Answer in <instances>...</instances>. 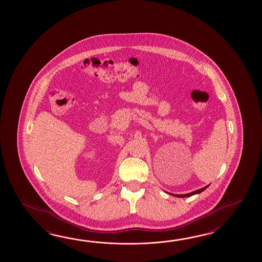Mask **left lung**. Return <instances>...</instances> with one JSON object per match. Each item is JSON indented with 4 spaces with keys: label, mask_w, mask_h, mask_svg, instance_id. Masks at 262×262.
I'll list each match as a JSON object with an SVG mask.
<instances>
[{
    "label": "left lung",
    "mask_w": 262,
    "mask_h": 262,
    "mask_svg": "<svg viewBox=\"0 0 262 262\" xmlns=\"http://www.w3.org/2000/svg\"><path fill=\"white\" fill-rule=\"evenodd\" d=\"M209 185H207L205 187H203V188H201L200 190H196V191H194V192H192V193H189V194H185V195H175V196H177V198H186V196H191V195H195V194H199V193H201L202 191H204V190L206 189L207 187H208Z\"/></svg>",
    "instance_id": "1"
}]
</instances>
